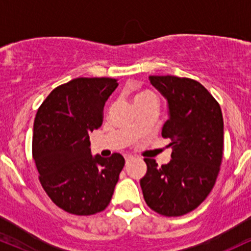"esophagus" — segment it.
I'll return each mask as SVG.
<instances>
[{
  "instance_id": "esophagus-1",
  "label": "esophagus",
  "mask_w": 251,
  "mask_h": 251,
  "mask_svg": "<svg viewBox=\"0 0 251 251\" xmlns=\"http://www.w3.org/2000/svg\"><path fill=\"white\" fill-rule=\"evenodd\" d=\"M133 155H131V154H125V160H126V164H127L129 160H132L133 159Z\"/></svg>"
}]
</instances>
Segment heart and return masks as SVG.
<instances>
[{"label": "heart", "mask_w": 251, "mask_h": 251, "mask_svg": "<svg viewBox=\"0 0 251 251\" xmlns=\"http://www.w3.org/2000/svg\"><path fill=\"white\" fill-rule=\"evenodd\" d=\"M134 105L143 102H158L157 96L149 89H138L133 96Z\"/></svg>", "instance_id": "obj_1"}]
</instances>
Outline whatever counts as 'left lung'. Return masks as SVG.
Instances as JSON below:
<instances>
[{"label": "left lung", "instance_id": "left-lung-1", "mask_svg": "<svg viewBox=\"0 0 251 251\" xmlns=\"http://www.w3.org/2000/svg\"><path fill=\"white\" fill-rule=\"evenodd\" d=\"M150 81L168 100L162 135L171 139L172 159L158 166L145 158L140 186L153 211L177 217L200 206L214 188L223 158V116L217 100L196 80L152 75Z\"/></svg>", "mask_w": 251, "mask_h": 251}]
</instances>
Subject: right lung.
I'll use <instances>...</instances> for the list:
<instances>
[{
	"label": "right lung",
	"mask_w": 251,
	"mask_h": 251,
	"mask_svg": "<svg viewBox=\"0 0 251 251\" xmlns=\"http://www.w3.org/2000/svg\"><path fill=\"white\" fill-rule=\"evenodd\" d=\"M111 77H76L50 92L34 120L33 159L48 197L66 212L107 208L125 165L120 153L91 154L89 133L102 124L103 106L118 87Z\"/></svg>",
	"instance_id": "obj_1"
}]
</instances>
